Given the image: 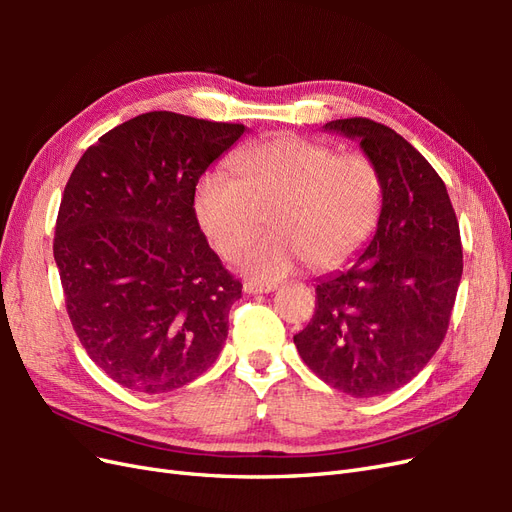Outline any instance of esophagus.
Here are the masks:
<instances>
[{"instance_id": "34e87169", "label": "esophagus", "mask_w": 512, "mask_h": 512, "mask_svg": "<svg viewBox=\"0 0 512 512\" xmlns=\"http://www.w3.org/2000/svg\"><path fill=\"white\" fill-rule=\"evenodd\" d=\"M243 290L247 292V294H260V292H273L275 290V284H260V282H252V280H247L245 284H243Z\"/></svg>"}]
</instances>
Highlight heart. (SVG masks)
Returning a JSON list of instances; mask_svg holds the SVG:
<instances>
[{
    "label": "heart",
    "instance_id": "heart-1",
    "mask_svg": "<svg viewBox=\"0 0 512 512\" xmlns=\"http://www.w3.org/2000/svg\"><path fill=\"white\" fill-rule=\"evenodd\" d=\"M230 179L207 173L194 188V213L209 243L235 258L258 230H273L239 256L258 282H275L303 262L335 269L359 254L382 211V179L361 153H337L299 134L241 149Z\"/></svg>",
    "mask_w": 512,
    "mask_h": 512
}]
</instances>
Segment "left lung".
<instances>
[{
  "mask_svg": "<svg viewBox=\"0 0 512 512\" xmlns=\"http://www.w3.org/2000/svg\"><path fill=\"white\" fill-rule=\"evenodd\" d=\"M324 130L361 141L382 179V211L354 265L318 282L294 346L333 389L376 397L408 384L442 344L463 271L459 222L444 181L404 136L365 117Z\"/></svg>",
  "mask_w": 512,
  "mask_h": 512,
  "instance_id": "8db88e82",
  "label": "left lung"
}]
</instances>
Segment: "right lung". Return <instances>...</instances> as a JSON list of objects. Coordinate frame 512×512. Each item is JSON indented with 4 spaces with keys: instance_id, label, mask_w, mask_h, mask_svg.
<instances>
[{
    "instance_id": "add662e5",
    "label": "right lung",
    "mask_w": 512,
    "mask_h": 512,
    "mask_svg": "<svg viewBox=\"0 0 512 512\" xmlns=\"http://www.w3.org/2000/svg\"><path fill=\"white\" fill-rule=\"evenodd\" d=\"M245 126L153 111L106 132L74 166L53 256L81 346L108 378L168 393L213 365L241 282L194 213V188Z\"/></svg>"
}]
</instances>
